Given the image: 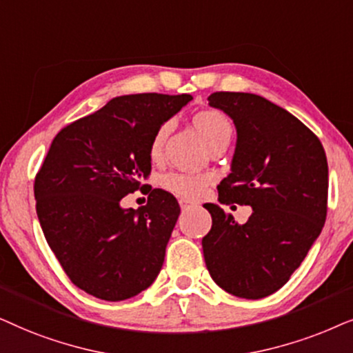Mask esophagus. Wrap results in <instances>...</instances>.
Here are the masks:
<instances>
[{
    "mask_svg": "<svg viewBox=\"0 0 353 353\" xmlns=\"http://www.w3.org/2000/svg\"><path fill=\"white\" fill-rule=\"evenodd\" d=\"M179 205H181V208L182 210H189V208H192V206H194V203H192V201H189V200H179Z\"/></svg>",
    "mask_w": 353,
    "mask_h": 353,
    "instance_id": "1",
    "label": "esophagus"
}]
</instances>
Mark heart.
Instances as JSON below:
<instances>
[{
    "label": "heart",
    "instance_id": "b5f03b06",
    "mask_svg": "<svg viewBox=\"0 0 353 353\" xmlns=\"http://www.w3.org/2000/svg\"><path fill=\"white\" fill-rule=\"evenodd\" d=\"M192 125L203 140L206 147H213L216 143H229L234 134L231 119L219 110H203L192 117ZM169 135V124H163L153 134L148 145V157L153 163H159L164 154V143ZM208 184V177L194 176L185 172H171L161 179L163 189L179 195L182 199H196L205 185Z\"/></svg>",
    "mask_w": 353,
    "mask_h": 353
}]
</instances>
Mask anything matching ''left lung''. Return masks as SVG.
<instances>
[{"label":"left lung","instance_id":"8db88e82","mask_svg":"<svg viewBox=\"0 0 353 353\" xmlns=\"http://www.w3.org/2000/svg\"><path fill=\"white\" fill-rule=\"evenodd\" d=\"M210 106L234 121L231 174L218 185L223 205H250L245 224L205 203L211 231L201 241L210 276L225 292L256 300L288 283L326 221L327 159L302 121L253 93L216 92Z\"/></svg>","mask_w":353,"mask_h":353}]
</instances>
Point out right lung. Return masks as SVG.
Instances as JSON below:
<instances>
[{
    "mask_svg": "<svg viewBox=\"0 0 353 353\" xmlns=\"http://www.w3.org/2000/svg\"><path fill=\"white\" fill-rule=\"evenodd\" d=\"M192 95L116 97L56 135L34 194L45 239L74 285L119 302L153 284L181 214L176 196L153 189L147 205L122 208L152 171L148 145Z\"/></svg>",
    "mask_w": 353,
    "mask_h": 353,
    "instance_id": "add662e5",
    "label": "right lung"
}]
</instances>
